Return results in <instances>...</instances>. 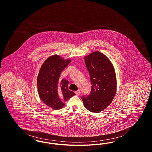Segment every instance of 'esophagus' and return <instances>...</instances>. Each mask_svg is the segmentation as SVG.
<instances>
[{
	"label": "esophagus",
	"mask_w": 152,
	"mask_h": 152,
	"mask_svg": "<svg viewBox=\"0 0 152 152\" xmlns=\"http://www.w3.org/2000/svg\"><path fill=\"white\" fill-rule=\"evenodd\" d=\"M75 93L77 95H80V90H78V91H75Z\"/></svg>",
	"instance_id": "esophagus-1"
}]
</instances>
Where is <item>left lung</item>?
Here are the masks:
<instances>
[{
    "label": "left lung",
    "mask_w": 152,
    "mask_h": 152,
    "mask_svg": "<svg viewBox=\"0 0 152 152\" xmlns=\"http://www.w3.org/2000/svg\"><path fill=\"white\" fill-rule=\"evenodd\" d=\"M91 89L82 99L87 110L101 112L110 104L116 94V78L112 63L103 53L95 52L85 57Z\"/></svg>",
    "instance_id": "8db88e82"
}]
</instances>
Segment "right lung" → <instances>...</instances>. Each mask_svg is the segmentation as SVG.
I'll list each match as a JSON object with an SVG mask.
<instances>
[{"label": "right lung", "mask_w": 152, "mask_h": 152, "mask_svg": "<svg viewBox=\"0 0 152 152\" xmlns=\"http://www.w3.org/2000/svg\"><path fill=\"white\" fill-rule=\"evenodd\" d=\"M70 62L59 56L49 57L40 68L37 77V88L41 100L53 110L62 108L65 102L75 95L68 88L69 81L59 79L61 72Z\"/></svg>", "instance_id": "1"}]
</instances>
